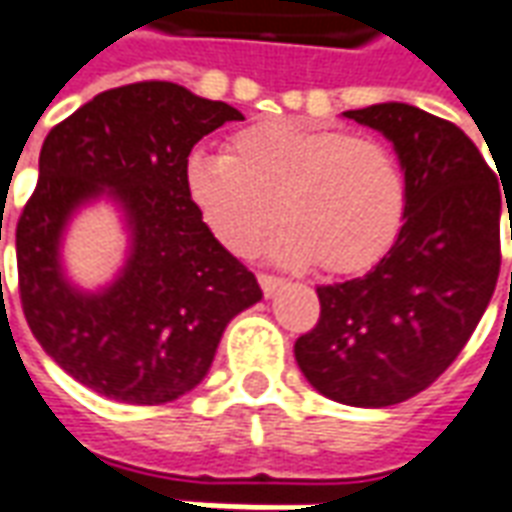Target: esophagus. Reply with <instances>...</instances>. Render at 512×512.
<instances>
[{
  "mask_svg": "<svg viewBox=\"0 0 512 512\" xmlns=\"http://www.w3.org/2000/svg\"><path fill=\"white\" fill-rule=\"evenodd\" d=\"M257 282H260V288H263V293L266 296H274L282 285H285V279H279V277H271V274H260L257 277Z\"/></svg>",
  "mask_w": 512,
  "mask_h": 512,
  "instance_id": "34e87169",
  "label": "esophagus"
}]
</instances>
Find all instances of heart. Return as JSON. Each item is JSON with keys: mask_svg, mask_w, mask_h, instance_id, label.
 I'll list each match as a JSON object with an SVG mask.
<instances>
[{"mask_svg": "<svg viewBox=\"0 0 512 512\" xmlns=\"http://www.w3.org/2000/svg\"><path fill=\"white\" fill-rule=\"evenodd\" d=\"M186 191L233 255H249L279 216L268 255L334 274L381 260L406 219V178L389 147L299 120L241 128L227 153L194 150Z\"/></svg>", "mask_w": 512, "mask_h": 512, "instance_id": "obj_1", "label": "heart"}]
</instances>
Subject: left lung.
Segmentation results:
<instances>
[{"label": "left lung", "instance_id": "obj_1", "mask_svg": "<svg viewBox=\"0 0 512 512\" xmlns=\"http://www.w3.org/2000/svg\"><path fill=\"white\" fill-rule=\"evenodd\" d=\"M343 117L392 142L406 219L365 277L318 288V326L293 354L323 397L384 408L433 384L483 318L499 277L505 186L461 128L417 106L389 101Z\"/></svg>", "mask_w": 512, "mask_h": 512}]
</instances>
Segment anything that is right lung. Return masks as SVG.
<instances>
[{
    "label": "right lung",
    "mask_w": 512,
    "mask_h": 512,
    "mask_svg": "<svg viewBox=\"0 0 512 512\" xmlns=\"http://www.w3.org/2000/svg\"><path fill=\"white\" fill-rule=\"evenodd\" d=\"M244 115L172 82L95 95L54 126L16 227L18 290L35 340L98 395L158 406L211 370L227 323L263 299L255 274L205 227L186 191L191 147ZM112 201L127 260L101 289L73 283L64 235L76 212Z\"/></svg>",
    "instance_id": "right-lung-1"
}]
</instances>
